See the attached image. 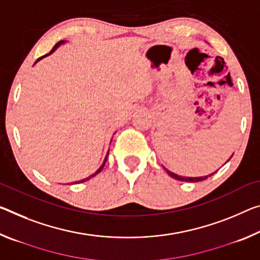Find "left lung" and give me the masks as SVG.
Wrapping results in <instances>:
<instances>
[{
  "label": "left lung",
  "mask_w": 260,
  "mask_h": 260,
  "mask_svg": "<svg viewBox=\"0 0 260 260\" xmlns=\"http://www.w3.org/2000/svg\"><path fill=\"white\" fill-rule=\"evenodd\" d=\"M228 160H229V159H228ZM228 160H226V162H228ZM164 169H166V168H164ZM166 170H167V169H166ZM167 172H168L169 176L172 177V178H175V179H177V180H180V182H188V183L203 182V180L207 179L208 177H211V176H213L214 174H215V172H213V174L208 175V176H204V177H183V176L176 175V174H174V172H171V171H169V170H167Z\"/></svg>",
  "instance_id": "obj_1"
}]
</instances>
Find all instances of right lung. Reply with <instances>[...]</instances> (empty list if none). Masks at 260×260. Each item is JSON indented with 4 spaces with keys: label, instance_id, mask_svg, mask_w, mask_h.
Segmentation results:
<instances>
[{
    "label": "right lung",
    "instance_id": "right-lung-1",
    "mask_svg": "<svg viewBox=\"0 0 260 260\" xmlns=\"http://www.w3.org/2000/svg\"><path fill=\"white\" fill-rule=\"evenodd\" d=\"M63 43H66V41H64V40H61V41H59V43H57V44H55V46L52 48V51H51V52H49V53H47V54H46V55H44V56H41V57H39V59L36 61V63H37V62H38V61H39V60H41V59H43V57H45V56H48L49 54H52V53H53V52H54V51H55V49H56L57 47H59L61 44H63ZM108 155H109V151H108ZM108 155H106V157H105V159H104V162H103V164H102V166L100 167V169H98V170H97L96 172H94V174H92V175H90V176L88 177V178H84V179H82V180H80V182H75V183H72V184H80V183H83V182H86V180H89L90 178H92V177H94V176H96V175H98V174H100V172H101V171L103 170V168H104V166H105V163H106V160H108Z\"/></svg>",
    "mask_w": 260,
    "mask_h": 260
}]
</instances>
